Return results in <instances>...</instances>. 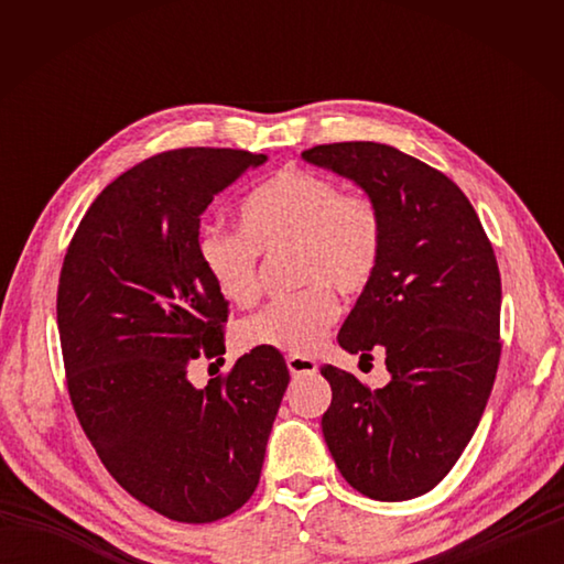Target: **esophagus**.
I'll return each mask as SVG.
<instances>
[{
	"instance_id": "34e87169",
	"label": "esophagus",
	"mask_w": 564,
	"mask_h": 564,
	"mask_svg": "<svg viewBox=\"0 0 564 564\" xmlns=\"http://www.w3.org/2000/svg\"><path fill=\"white\" fill-rule=\"evenodd\" d=\"M285 364H289L291 376H295V378L317 373V364H315V358H310V356L291 354V356H285Z\"/></svg>"
}]
</instances>
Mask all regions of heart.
<instances>
[{
	"label": "heart",
	"mask_w": 564,
	"mask_h": 564,
	"mask_svg": "<svg viewBox=\"0 0 564 564\" xmlns=\"http://www.w3.org/2000/svg\"><path fill=\"white\" fill-rule=\"evenodd\" d=\"M242 235L206 230L198 237V261L227 303L249 307L259 301V254L293 249V281L305 285L239 327L247 349L310 354L337 319L341 295L364 293L376 279L386 227L373 200L346 194L327 174L285 166L257 186L239 208Z\"/></svg>",
	"instance_id": "1"
}]
</instances>
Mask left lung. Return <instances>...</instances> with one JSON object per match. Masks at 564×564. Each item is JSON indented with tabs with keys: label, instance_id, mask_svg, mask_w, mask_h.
Here are the masks:
<instances>
[{
	"label": "left lung",
	"instance_id": "obj_1",
	"mask_svg": "<svg viewBox=\"0 0 564 564\" xmlns=\"http://www.w3.org/2000/svg\"><path fill=\"white\" fill-rule=\"evenodd\" d=\"M376 203L386 245L376 279L339 332L349 354L386 351L390 382L368 388L322 366V434L344 480L378 501L434 489L460 458L495 386L501 279L470 200L446 174L380 142L303 152Z\"/></svg>",
	"mask_w": 564,
	"mask_h": 564
}]
</instances>
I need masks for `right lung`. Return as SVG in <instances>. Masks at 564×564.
<instances>
[{
  "label": "right lung",
  "instance_id": "1",
  "mask_svg": "<svg viewBox=\"0 0 564 564\" xmlns=\"http://www.w3.org/2000/svg\"><path fill=\"white\" fill-rule=\"evenodd\" d=\"M263 162L182 148L135 164L84 213L59 271V346L84 434L130 497L172 521H218L254 495L291 380L269 346L206 388L188 380L191 364L225 354L227 301L198 261L200 215Z\"/></svg>",
  "mask_w": 564,
  "mask_h": 564
}]
</instances>
